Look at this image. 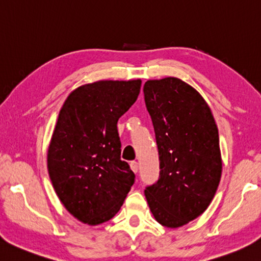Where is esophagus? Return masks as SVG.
<instances>
[{
	"instance_id": "1",
	"label": "esophagus",
	"mask_w": 261,
	"mask_h": 261,
	"mask_svg": "<svg viewBox=\"0 0 261 261\" xmlns=\"http://www.w3.org/2000/svg\"><path fill=\"white\" fill-rule=\"evenodd\" d=\"M130 167H131V170H132V172H134V173H137L138 172V168H139V166H138V163L135 162V161L130 163Z\"/></svg>"
}]
</instances>
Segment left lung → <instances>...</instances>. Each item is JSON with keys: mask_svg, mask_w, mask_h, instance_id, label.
I'll use <instances>...</instances> for the list:
<instances>
[{"mask_svg": "<svg viewBox=\"0 0 261 261\" xmlns=\"http://www.w3.org/2000/svg\"><path fill=\"white\" fill-rule=\"evenodd\" d=\"M144 94L161 168L145 196L158 223L180 227L200 216L216 193L222 175L218 129L202 96L181 79L148 80Z\"/></svg>", "mask_w": 261, "mask_h": 261, "instance_id": "1", "label": "left lung"}]
</instances>
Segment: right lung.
Instances as JSON below:
<instances>
[{
	"instance_id": "obj_1",
	"label": "right lung",
	"mask_w": 261,
	"mask_h": 261,
	"mask_svg": "<svg viewBox=\"0 0 261 261\" xmlns=\"http://www.w3.org/2000/svg\"><path fill=\"white\" fill-rule=\"evenodd\" d=\"M140 87V79L87 84L60 111L47 152L48 174L66 211L85 224L110 221L135 183V173L121 161L116 124Z\"/></svg>"
}]
</instances>
